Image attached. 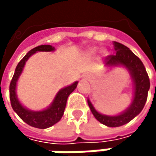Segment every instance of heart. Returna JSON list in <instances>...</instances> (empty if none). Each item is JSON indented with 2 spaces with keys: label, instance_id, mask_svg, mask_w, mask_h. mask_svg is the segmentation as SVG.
<instances>
[{
  "label": "heart",
  "instance_id": "obj_1",
  "mask_svg": "<svg viewBox=\"0 0 156 156\" xmlns=\"http://www.w3.org/2000/svg\"><path fill=\"white\" fill-rule=\"evenodd\" d=\"M97 51H98V48L97 47L89 48L87 49V53H88V54H90V55H92V54H95ZM101 53H103V51H101Z\"/></svg>",
  "mask_w": 156,
  "mask_h": 156
}]
</instances>
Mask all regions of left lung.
<instances>
[{"label":"left lung","mask_w":156,"mask_h":156,"mask_svg":"<svg viewBox=\"0 0 156 156\" xmlns=\"http://www.w3.org/2000/svg\"><path fill=\"white\" fill-rule=\"evenodd\" d=\"M113 44L115 54L107 58L106 67L108 69L123 67L127 69L134 87L132 102L126 110L115 115H108L99 113L94 108L88 98L87 104L98 121L109 127H117L130 122L143 110L147 99L148 90L150 88V80L145 68L138 57H136L126 46L119 42L114 41Z\"/></svg>","instance_id":"1"}]
</instances>
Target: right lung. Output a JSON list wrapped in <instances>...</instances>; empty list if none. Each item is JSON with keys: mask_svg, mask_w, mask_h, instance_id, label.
I'll return each mask as SVG.
<instances>
[{"mask_svg": "<svg viewBox=\"0 0 156 156\" xmlns=\"http://www.w3.org/2000/svg\"><path fill=\"white\" fill-rule=\"evenodd\" d=\"M55 50H56L55 47L51 45H41L30 49L24 56V58L18 63L13 78L10 84V99L13 110L26 124L40 129H45L48 127H50L53 125L57 124L61 119L66 108L68 98L76 89L78 81H75L71 85L67 86L61 88L60 90H58L51 104L45 109L39 110V111H34L27 108L20 103V101L17 97V84L20 76L23 71L27 60L33 54H35L38 51L53 52Z\"/></svg>", "mask_w": 156, "mask_h": 156, "instance_id": "right-lung-1", "label": "right lung"}]
</instances>
